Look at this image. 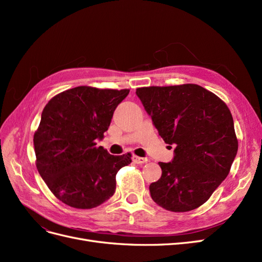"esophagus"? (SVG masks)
<instances>
[{"label":"esophagus","instance_id":"esophagus-1","mask_svg":"<svg viewBox=\"0 0 262 262\" xmlns=\"http://www.w3.org/2000/svg\"><path fill=\"white\" fill-rule=\"evenodd\" d=\"M132 160L136 164H144L148 161L147 158H145V157H139V156H136V155L132 157Z\"/></svg>","mask_w":262,"mask_h":262}]
</instances>
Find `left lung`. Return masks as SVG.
Wrapping results in <instances>:
<instances>
[{"label":"left lung","instance_id":"1","mask_svg":"<svg viewBox=\"0 0 262 262\" xmlns=\"http://www.w3.org/2000/svg\"><path fill=\"white\" fill-rule=\"evenodd\" d=\"M160 136L175 144L162 177L149 185L152 199L171 212L191 211L221 185L238 149L234 120L225 102L195 84L137 89Z\"/></svg>","mask_w":262,"mask_h":262}]
</instances>
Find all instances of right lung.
I'll return each instance as SVG.
<instances>
[{"instance_id": "obj_1", "label": "right lung", "mask_w": 262, "mask_h": 262, "mask_svg": "<svg viewBox=\"0 0 262 262\" xmlns=\"http://www.w3.org/2000/svg\"><path fill=\"white\" fill-rule=\"evenodd\" d=\"M129 90L78 86L49 100L34 134L36 166L60 201L75 209H93L116 191V175L131 163V154L110 155L102 140L117 106Z\"/></svg>"}]
</instances>
